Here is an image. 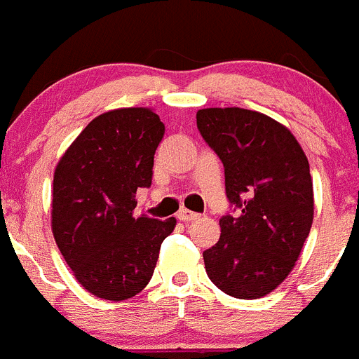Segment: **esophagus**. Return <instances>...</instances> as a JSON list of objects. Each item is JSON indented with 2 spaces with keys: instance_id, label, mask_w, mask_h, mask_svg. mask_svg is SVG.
<instances>
[{
  "instance_id": "1",
  "label": "esophagus",
  "mask_w": 359,
  "mask_h": 359,
  "mask_svg": "<svg viewBox=\"0 0 359 359\" xmlns=\"http://www.w3.org/2000/svg\"><path fill=\"white\" fill-rule=\"evenodd\" d=\"M178 219L180 222H195V219H198V215L194 211H188V209H180L178 211Z\"/></svg>"
}]
</instances>
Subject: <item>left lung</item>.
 Instances as JSON below:
<instances>
[{
    "instance_id": "left-lung-1",
    "label": "left lung",
    "mask_w": 359,
    "mask_h": 359,
    "mask_svg": "<svg viewBox=\"0 0 359 359\" xmlns=\"http://www.w3.org/2000/svg\"><path fill=\"white\" fill-rule=\"evenodd\" d=\"M197 127L223 162L226 197L241 208L237 218H219L205 272L226 295L262 299L288 278L311 232L309 161L292 130L260 111L204 108Z\"/></svg>"
}]
</instances>
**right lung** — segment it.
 <instances>
[{
	"label": "right lung",
	"instance_id": "1",
	"mask_svg": "<svg viewBox=\"0 0 359 359\" xmlns=\"http://www.w3.org/2000/svg\"><path fill=\"white\" fill-rule=\"evenodd\" d=\"M164 123L151 108L95 116L57 162L52 233L81 288L127 300L150 283L161 244L176 218L136 216V191L151 184Z\"/></svg>",
	"mask_w": 359,
	"mask_h": 359
}]
</instances>
